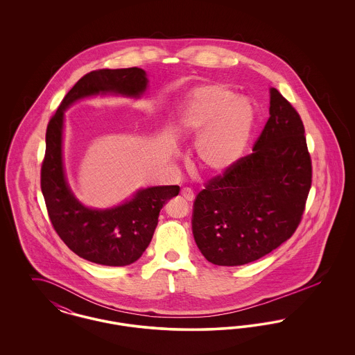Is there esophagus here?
<instances>
[{"instance_id": "34e87169", "label": "esophagus", "mask_w": 355, "mask_h": 355, "mask_svg": "<svg viewBox=\"0 0 355 355\" xmlns=\"http://www.w3.org/2000/svg\"><path fill=\"white\" fill-rule=\"evenodd\" d=\"M181 194H182V197L186 198L187 201H193V200H194V191H193L190 187H184V189L181 190Z\"/></svg>"}]
</instances>
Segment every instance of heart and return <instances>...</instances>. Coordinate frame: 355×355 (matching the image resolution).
Segmentation results:
<instances>
[{
    "instance_id": "1",
    "label": "heart",
    "mask_w": 355,
    "mask_h": 355,
    "mask_svg": "<svg viewBox=\"0 0 355 355\" xmlns=\"http://www.w3.org/2000/svg\"><path fill=\"white\" fill-rule=\"evenodd\" d=\"M252 105L225 85H203L189 97L178 116V129L198 138L196 155L200 166L210 173L232 168L246 148L253 128Z\"/></svg>"
}]
</instances>
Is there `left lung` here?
I'll use <instances>...</instances> for the list:
<instances>
[{
    "label": "left lung",
    "instance_id": "8db88e82",
    "mask_svg": "<svg viewBox=\"0 0 355 355\" xmlns=\"http://www.w3.org/2000/svg\"><path fill=\"white\" fill-rule=\"evenodd\" d=\"M269 112L253 153L209 180L194 201V239L214 265L241 266L262 258L302 220L313 177L304 122L275 87Z\"/></svg>",
    "mask_w": 355,
    "mask_h": 355
}]
</instances>
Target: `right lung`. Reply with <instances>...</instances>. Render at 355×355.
Segmentation results:
<instances>
[{"instance_id":"obj_1","label":"right lung","mask_w":355,"mask_h":355,"mask_svg":"<svg viewBox=\"0 0 355 355\" xmlns=\"http://www.w3.org/2000/svg\"><path fill=\"white\" fill-rule=\"evenodd\" d=\"M148 85L142 69H98L85 74L60 103L46 129L41 190L55 233L73 253L105 266L135 262L152 241L162 206L178 196L180 186L139 190L132 201L110 210H93L69 189L62 166L64 112L70 103L98 93L139 97Z\"/></svg>"}]
</instances>
